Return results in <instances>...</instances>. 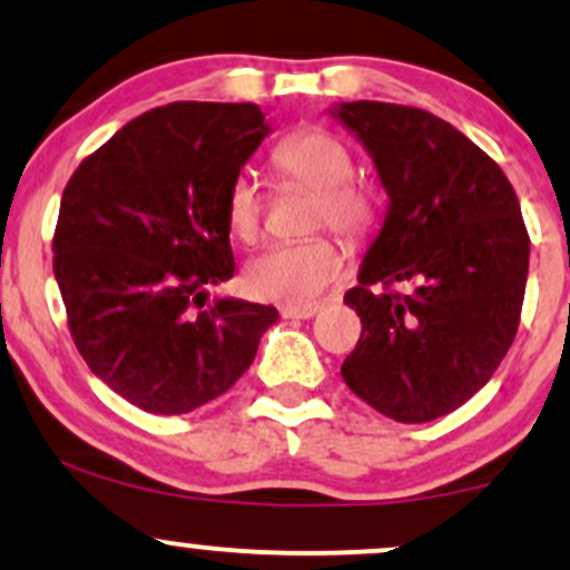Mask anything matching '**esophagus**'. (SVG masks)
Listing matches in <instances>:
<instances>
[{
	"label": "esophagus",
	"mask_w": 570,
	"mask_h": 570,
	"mask_svg": "<svg viewBox=\"0 0 570 570\" xmlns=\"http://www.w3.org/2000/svg\"><path fill=\"white\" fill-rule=\"evenodd\" d=\"M322 311V307L318 305H286V307H281V316L284 318H313L316 316V313Z\"/></svg>",
	"instance_id": "34e87169"
}]
</instances>
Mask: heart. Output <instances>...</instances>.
Returning a JSON list of instances; mask_svg holds the SVG:
<instances>
[{
	"label": "heart",
	"instance_id": "b5f03b06",
	"mask_svg": "<svg viewBox=\"0 0 570 570\" xmlns=\"http://www.w3.org/2000/svg\"><path fill=\"white\" fill-rule=\"evenodd\" d=\"M278 171L318 189L313 203V227L332 225L358 238L377 219V200L370 187L353 181V155L337 136L311 128L286 136L273 153ZM227 227L238 240L254 244L263 227V193L252 174L235 176L227 193ZM345 273L343 246L330 235L276 244L246 265L244 286L267 303H311Z\"/></svg>",
	"mask_w": 570,
	"mask_h": 570
}]
</instances>
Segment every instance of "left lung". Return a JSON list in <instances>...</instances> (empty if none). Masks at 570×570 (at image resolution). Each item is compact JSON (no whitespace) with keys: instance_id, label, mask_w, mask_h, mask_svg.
Returning a JSON list of instances; mask_svg holds the SVG:
<instances>
[{"instance_id":"obj_1","label":"left lung","mask_w":570,"mask_h":570,"mask_svg":"<svg viewBox=\"0 0 570 570\" xmlns=\"http://www.w3.org/2000/svg\"><path fill=\"white\" fill-rule=\"evenodd\" d=\"M330 115L364 144L389 195L345 292L362 337L340 375L385 417L434 421L490 381L517 335L531 254L520 203L499 163L426 109L343 101ZM391 283L413 292L380 289Z\"/></svg>"}]
</instances>
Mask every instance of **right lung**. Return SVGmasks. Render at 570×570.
<instances>
[{
  "label": "right lung",
  "instance_id": "right-lung-1",
  "mask_svg": "<svg viewBox=\"0 0 570 570\" xmlns=\"http://www.w3.org/2000/svg\"><path fill=\"white\" fill-rule=\"evenodd\" d=\"M271 134L257 104L176 101L122 126L71 174L53 273L90 372L155 415L225 394L278 322L219 297L235 259L227 193ZM199 311L195 312L194 307Z\"/></svg>",
  "mask_w": 570,
  "mask_h": 570
}]
</instances>
